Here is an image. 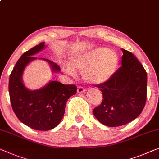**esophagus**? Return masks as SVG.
Returning a JSON list of instances; mask_svg holds the SVG:
<instances>
[{
  "mask_svg": "<svg viewBox=\"0 0 159 159\" xmlns=\"http://www.w3.org/2000/svg\"><path fill=\"white\" fill-rule=\"evenodd\" d=\"M85 92V89L82 86H79L77 87V92L78 93H83Z\"/></svg>",
  "mask_w": 159,
  "mask_h": 159,
  "instance_id": "34e87169",
  "label": "esophagus"
}]
</instances>
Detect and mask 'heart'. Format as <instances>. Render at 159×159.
I'll return each mask as SVG.
<instances>
[{"instance_id": "1", "label": "heart", "mask_w": 159, "mask_h": 159, "mask_svg": "<svg viewBox=\"0 0 159 159\" xmlns=\"http://www.w3.org/2000/svg\"><path fill=\"white\" fill-rule=\"evenodd\" d=\"M119 56L107 48H98L72 57L71 67L67 65L65 71L75 75L74 70L83 73L87 81L95 84L108 80L116 70Z\"/></svg>"}]
</instances>
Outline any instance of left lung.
Returning a JSON list of instances; mask_svg holds the SVG:
<instances>
[{"mask_svg":"<svg viewBox=\"0 0 159 159\" xmlns=\"http://www.w3.org/2000/svg\"><path fill=\"white\" fill-rule=\"evenodd\" d=\"M123 52L121 67L107 80L96 87L103 99L94 109L99 122L109 127L124 125L143 111L147 94V75L143 65L129 51Z\"/></svg>","mask_w":159,"mask_h":159,"instance_id":"1","label":"left lung"}]
</instances>
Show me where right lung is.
<instances>
[{
  "label": "right lung",
  "mask_w": 159,
  "mask_h": 159,
  "mask_svg": "<svg viewBox=\"0 0 159 159\" xmlns=\"http://www.w3.org/2000/svg\"><path fill=\"white\" fill-rule=\"evenodd\" d=\"M45 47L41 43L24 53L16 62L9 79V94L12 108L22 123L35 130L48 131L56 127L65 114L67 99L77 92L75 84H63L57 81L50 82L38 90H29L22 82V75L26 65L37 59L33 55ZM53 71L59 72L57 65L47 59Z\"/></svg>",
  "instance_id": "1"
}]
</instances>
